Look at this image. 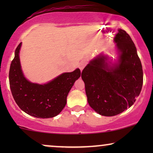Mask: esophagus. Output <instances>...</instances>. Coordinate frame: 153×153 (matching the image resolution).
I'll return each mask as SVG.
<instances>
[{
    "label": "esophagus",
    "instance_id": "34e87169",
    "mask_svg": "<svg viewBox=\"0 0 153 153\" xmlns=\"http://www.w3.org/2000/svg\"><path fill=\"white\" fill-rule=\"evenodd\" d=\"M85 65H86V62H85V60H82V61H81L80 62H79V68L81 70V71H82L83 70V68H84Z\"/></svg>",
    "mask_w": 153,
    "mask_h": 153
}]
</instances>
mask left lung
<instances>
[{
    "mask_svg": "<svg viewBox=\"0 0 153 153\" xmlns=\"http://www.w3.org/2000/svg\"><path fill=\"white\" fill-rule=\"evenodd\" d=\"M114 42L118 54L114 63L101 53L81 73L90 106L104 116H116L131 107L143 85L142 65L130 36L119 28Z\"/></svg>",
    "mask_w": 153,
    "mask_h": 153,
    "instance_id": "8db88e82",
    "label": "left lung"
}]
</instances>
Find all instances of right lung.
Masks as SVG:
<instances>
[{
  "mask_svg": "<svg viewBox=\"0 0 153 153\" xmlns=\"http://www.w3.org/2000/svg\"><path fill=\"white\" fill-rule=\"evenodd\" d=\"M22 45L21 42L16 47L10 68V86L14 100L23 111L31 116L49 118L58 116L66 105L69 92L81 76L80 70L62 73L42 84L31 82L24 76L21 65Z\"/></svg>",
  "mask_w": 153,
  "mask_h": 153,
  "instance_id": "add662e5",
  "label": "right lung"
}]
</instances>
